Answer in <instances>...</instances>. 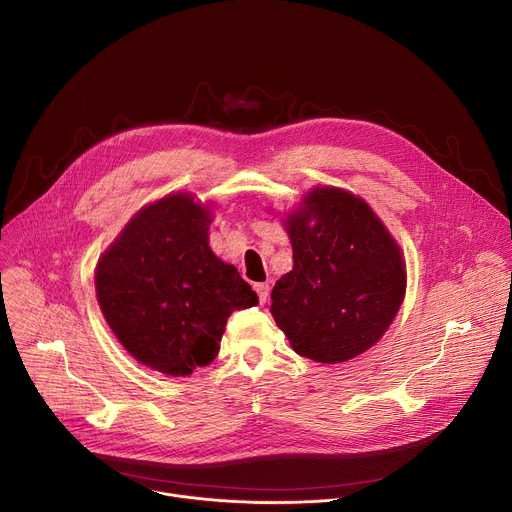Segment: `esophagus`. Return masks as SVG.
I'll return each instance as SVG.
<instances>
[{"instance_id":"34e87169","label":"esophagus","mask_w":512,"mask_h":512,"mask_svg":"<svg viewBox=\"0 0 512 512\" xmlns=\"http://www.w3.org/2000/svg\"><path fill=\"white\" fill-rule=\"evenodd\" d=\"M255 291H257V296H259V302L265 304L267 298H269V283H255Z\"/></svg>"}]
</instances>
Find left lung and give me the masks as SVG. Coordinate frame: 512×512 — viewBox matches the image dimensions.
Segmentation results:
<instances>
[{"instance_id": "8db88e82", "label": "left lung", "mask_w": 512, "mask_h": 512, "mask_svg": "<svg viewBox=\"0 0 512 512\" xmlns=\"http://www.w3.org/2000/svg\"><path fill=\"white\" fill-rule=\"evenodd\" d=\"M287 216L294 269L271 291V314L291 348L316 362H344L369 350L405 296L397 243L367 202L318 188Z\"/></svg>"}]
</instances>
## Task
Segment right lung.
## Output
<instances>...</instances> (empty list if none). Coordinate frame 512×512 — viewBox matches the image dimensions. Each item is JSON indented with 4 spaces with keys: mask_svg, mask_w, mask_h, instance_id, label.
I'll use <instances>...</instances> for the list:
<instances>
[{
    "mask_svg": "<svg viewBox=\"0 0 512 512\" xmlns=\"http://www.w3.org/2000/svg\"><path fill=\"white\" fill-rule=\"evenodd\" d=\"M208 225L190 194L162 198L131 218L97 265L107 324L135 360L164 375L210 364L229 316L259 302L237 267L208 247Z\"/></svg>",
    "mask_w": 512,
    "mask_h": 512,
    "instance_id": "add662e5",
    "label": "right lung"
}]
</instances>
